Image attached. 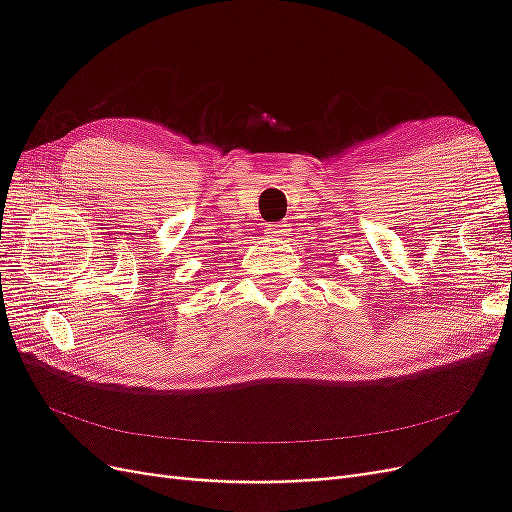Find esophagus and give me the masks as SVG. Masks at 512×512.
<instances>
[{
    "instance_id": "1",
    "label": "esophagus",
    "mask_w": 512,
    "mask_h": 512,
    "mask_svg": "<svg viewBox=\"0 0 512 512\" xmlns=\"http://www.w3.org/2000/svg\"><path fill=\"white\" fill-rule=\"evenodd\" d=\"M267 230H269V237L273 241H280L288 235V224H271Z\"/></svg>"
}]
</instances>
